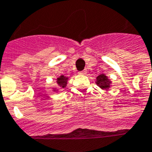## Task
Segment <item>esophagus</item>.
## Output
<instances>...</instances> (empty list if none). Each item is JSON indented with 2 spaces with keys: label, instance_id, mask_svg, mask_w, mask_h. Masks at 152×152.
Masks as SVG:
<instances>
[{
  "label": "esophagus",
  "instance_id": "obj_1",
  "mask_svg": "<svg viewBox=\"0 0 152 152\" xmlns=\"http://www.w3.org/2000/svg\"><path fill=\"white\" fill-rule=\"evenodd\" d=\"M80 74H81V75H86V70H84V71H81V72H80Z\"/></svg>",
  "mask_w": 152,
  "mask_h": 152
}]
</instances>
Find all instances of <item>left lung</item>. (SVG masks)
Wrapping results in <instances>:
<instances>
[{"mask_svg": "<svg viewBox=\"0 0 152 152\" xmlns=\"http://www.w3.org/2000/svg\"><path fill=\"white\" fill-rule=\"evenodd\" d=\"M96 84L101 89L108 91L111 86V80L105 74H101L96 77Z\"/></svg>", "mask_w": 152, "mask_h": 152, "instance_id": "8db88e82", "label": "left lung"}]
</instances>
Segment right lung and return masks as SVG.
I'll use <instances>...</instances> for the list:
<instances>
[{"instance_id":"1","label":"right lung","mask_w":152,"mask_h":152,"mask_svg":"<svg viewBox=\"0 0 152 152\" xmlns=\"http://www.w3.org/2000/svg\"><path fill=\"white\" fill-rule=\"evenodd\" d=\"M68 80H69V77L65 76L64 75H61V76L56 78V84H57V86L61 89H63V88H65L66 86ZM58 91L59 90L56 89V87L53 88V91Z\"/></svg>"}]
</instances>
